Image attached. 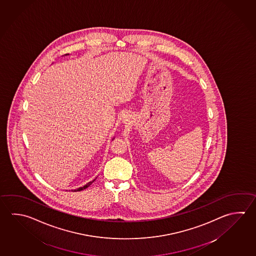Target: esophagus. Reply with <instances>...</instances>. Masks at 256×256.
<instances>
[{
	"label": "esophagus",
	"instance_id": "34e87169",
	"mask_svg": "<svg viewBox=\"0 0 256 256\" xmlns=\"http://www.w3.org/2000/svg\"><path fill=\"white\" fill-rule=\"evenodd\" d=\"M127 121H128V120H127Z\"/></svg>",
	"mask_w": 256,
	"mask_h": 256
}]
</instances>
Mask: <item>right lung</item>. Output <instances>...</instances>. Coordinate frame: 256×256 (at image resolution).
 <instances>
[{
    "label": "right lung",
    "instance_id": "add662e5",
    "mask_svg": "<svg viewBox=\"0 0 256 256\" xmlns=\"http://www.w3.org/2000/svg\"><path fill=\"white\" fill-rule=\"evenodd\" d=\"M94 182V180L93 182H88V184H86V186H82V188H78V190H76L74 191L83 190H84V188H86L88 186H90V185H91V184H92V183H93Z\"/></svg>",
    "mask_w": 256,
    "mask_h": 256
}]
</instances>
